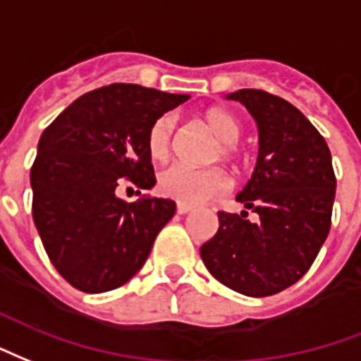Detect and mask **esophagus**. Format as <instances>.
I'll return each mask as SVG.
<instances>
[{
    "instance_id": "obj_1",
    "label": "esophagus",
    "mask_w": 361,
    "mask_h": 361,
    "mask_svg": "<svg viewBox=\"0 0 361 361\" xmlns=\"http://www.w3.org/2000/svg\"><path fill=\"white\" fill-rule=\"evenodd\" d=\"M190 212H192L190 206H184V204H178V206H177L178 215H186V213H190Z\"/></svg>"
}]
</instances>
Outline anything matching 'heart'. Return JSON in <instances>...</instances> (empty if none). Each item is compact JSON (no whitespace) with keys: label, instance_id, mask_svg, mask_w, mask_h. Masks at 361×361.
<instances>
[{"label":"heart","instance_id":"1","mask_svg":"<svg viewBox=\"0 0 361 361\" xmlns=\"http://www.w3.org/2000/svg\"><path fill=\"white\" fill-rule=\"evenodd\" d=\"M204 119L212 130L223 142V155L233 157L236 154V144L240 140V123L233 113L225 109H209ZM177 130V119L173 113H163L149 125L148 152L154 159H165L173 149ZM231 178L223 169L217 167H192L186 163L175 161L163 167L157 175V188L163 196L175 200L184 206H198L215 200L231 190Z\"/></svg>","mask_w":361,"mask_h":361}]
</instances>
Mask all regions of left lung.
<instances>
[{
  "label": "left lung",
  "instance_id": "1",
  "mask_svg": "<svg viewBox=\"0 0 361 361\" xmlns=\"http://www.w3.org/2000/svg\"><path fill=\"white\" fill-rule=\"evenodd\" d=\"M228 99L246 105L259 128L256 171L236 196L259 219L219 212V231L200 256L219 283L264 298L314 264L331 228L336 177L325 138L286 99L254 88Z\"/></svg>",
  "mask_w": 361,
  "mask_h": 361
}]
</instances>
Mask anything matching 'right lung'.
<instances>
[{
	"instance_id": "add662e5",
	"label": "right lung",
	"mask_w": 361,
	"mask_h": 361,
	"mask_svg": "<svg viewBox=\"0 0 361 361\" xmlns=\"http://www.w3.org/2000/svg\"><path fill=\"white\" fill-rule=\"evenodd\" d=\"M188 96L109 84L80 96L38 142L30 169L32 217L49 262L78 290L107 292L133 279L155 236L175 215L173 200L142 196L155 184L148 130ZM141 198L128 204L120 186Z\"/></svg>"
}]
</instances>
